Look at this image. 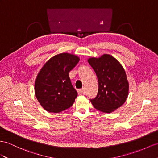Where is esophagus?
<instances>
[{
    "mask_svg": "<svg viewBox=\"0 0 158 158\" xmlns=\"http://www.w3.org/2000/svg\"><path fill=\"white\" fill-rule=\"evenodd\" d=\"M77 92L79 94H83L85 93V89H80L77 90Z\"/></svg>",
    "mask_w": 158,
    "mask_h": 158,
    "instance_id": "1",
    "label": "esophagus"
}]
</instances>
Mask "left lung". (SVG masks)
<instances>
[{
  "label": "left lung",
  "mask_w": 158,
  "mask_h": 158,
  "mask_svg": "<svg viewBox=\"0 0 158 158\" xmlns=\"http://www.w3.org/2000/svg\"><path fill=\"white\" fill-rule=\"evenodd\" d=\"M88 62L95 72L99 84L98 95L90 99L91 102L100 111H114L128 96L129 83L123 67L114 56L107 54L99 58H89Z\"/></svg>",
  "instance_id": "8db88e82"
}]
</instances>
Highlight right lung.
<instances>
[{"label": "right lung", "mask_w": 158, "mask_h": 158, "mask_svg": "<svg viewBox=\"0 0 158 158\" xmlns=\"http://www.w3.org/2000/svg\"><path fill=\"white\" fill-rule=\"evenodd\" d=\"M79 61L77 56L60 53L52 56L40 70L35 93L41 106L48 112L59 113L69 108L77 96L69 73Z\"/></svg>", "instance_id": "right-lung-1"}]
</instances>
